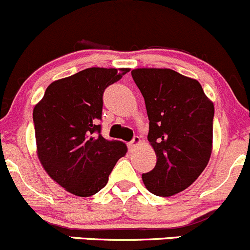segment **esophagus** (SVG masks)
Instances as JSON below:
<instances>
[{
	"instance_id": "obj_1",
	"label": "esophagus",
	"mask_w": 250,
	"mask_h": 250,
	"mask_svg": "<svg viewBox=\"0 0 250 250\" xmlns=\"http://www.w3.org/2000/svg\"><path fill=\"white\" fill-rule=\"evenodd\" d=\"M140 143H141L140 137H137V136H136V137H133V140L131 141L130 143H128V146H130L131 149H133V148H135V146H137Z\"/></svg>"
}]
</instances>
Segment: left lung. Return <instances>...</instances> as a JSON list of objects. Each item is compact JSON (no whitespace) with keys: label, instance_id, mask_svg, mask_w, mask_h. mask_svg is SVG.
Masks as SVG:
<instances>
[{"label":"left lung","instance_id":"left-lung-1","mask_svg":"<svg viewBox=\"0 0 250 250\" xmlns=\"http://www.w3.org/2000/svg\"><path fill=\"white\" fill-rule=\"evenodd\" d=\"M146 102L148 141L156 165L142 174L156 196L187 189L202 173L212 153L214 106L197 81L168 68L131 71Z\"/></svg>","mask_w":250,"mask_h":250}]
</instances>
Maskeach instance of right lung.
Returning a JSON list of instances; mask_svg holds the SVG:
<instances>
[{"mask_svg":"<svg viewBox=\"0 0 250 250\" xmlns=\"http://www.w3.org/2000/svg\"><path fill=\"white\" fill-rule=\"evenodd\" d=\"M128 68L83 69L47 87L33 109L36 143L47 173L68 192L86 197L106 187L127 146L102 137L104 92Z\"/></svg>","mask_w":250,"mask_h":250,"instance_id":"1","label":"right lung"}]
</instances>
